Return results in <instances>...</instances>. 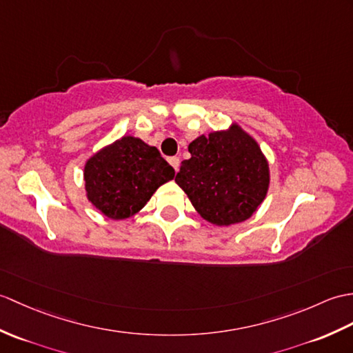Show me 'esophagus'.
<instances>
[{
  "label": "esophagus",
  "instance_id": "34e87169",
  "mask_svg": "<svg viewBox=\"0 0 353 353\" xmlns=\"http://www.w3.org/2000/svg\"><path fill=\"white\" fill-rule=\"evenodd\" d=\"M168 162L171 163V167L174 168V171L179 170V165H180V159H179V158H176V157H174V158H170Z\"/></svg>",
  "mask_w": 353,
  "mask_h": 353
}]
</instances>
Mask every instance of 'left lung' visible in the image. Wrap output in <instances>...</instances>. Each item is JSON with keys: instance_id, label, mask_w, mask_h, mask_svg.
I'll use <instances>...</instances> for the list:
<instances>
[{"instance_id": "left-lung-1", "label": "left lung", "mask_w": 353, "mask_h": 353, "mask_svg": "<svg viewBox=\"0 0 353 353\" xmlns=\"http://www.w3.org/2000/svg\"><path fill=\"white\" fill-rule=\"evenodd\" d=\"M176 174L194 209L208 223L227 227L243 223L266 199L269 162L259 143L233 121L228 129L196 137Z\"/></svg>"}]
</instances>
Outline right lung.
Listing matches in <instances>:
<instances>
[{
	"label": "right lung",
	"mask_w": 353,
	"mask_h": 353,
	"mask_svg": "<svg viewBox=\"0 0 353 353\" xmlns=\"http://www.w3.org/2000/svg\"><path fill=\"white\" fill-rule=\"evenodd\" d=\"M174 170L157 147L125 135L93 153L84 165L87 200L106 218L120 221L141 210Z\"/></svg>",
	"instance_id": "add662e5"
}]
</instances>
